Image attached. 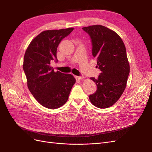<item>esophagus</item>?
<instances>
[{
    "mask_svg": "<svg viewBox=\"0 0 152 152\" xmlns=\"http://www.w3.org/2000/svg\"><path fill=\"white\" fill-rule=\"evenodd\" d=\"M84 78V76H77V79H79V80H82V79H83Z\"/></svg>",
    "mask_w": 152,
    "mask_h": 152,
    "instance_id": "1",
    "label": "esophagus"
}]
</instances>
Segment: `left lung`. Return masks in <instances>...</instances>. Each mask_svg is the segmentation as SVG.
Instances as JSON below:
<instances>
[{
	"mask_svg": "<svg viewBox=\"0 0 152 152\" xmlns=\"http://www.w3.org/2000/svg\"><path fill=\"white\" fill-rule=\"evenodd\" d=\"M82 29L90 36L92 54L101 70L98 79L91 77L97 90L89 95L90 102L96 107L107 108L117 102L126 89L130 67L125 45L117 33L104 26Z\"/></svg>",
	"mask_w": 152,
	"mask_h": 152,
	"instance_id": "obj_1",
	"label": "left lung"
}]
</instances>
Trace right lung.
<instances>
[{
    "instance_id": "1",
    "label": "right lung",
    "mask_w": 152,
    "mask_h": 152,
    "mask_svg": "<svg viewBox=\"0 0 152 152\" xmlns=\"http://www.w3.org/2000/svg\"><path fill=\"white\" fill-rule=\"evenodd\" d=\"M73 28L45 30L32 40L25 54L23 70L30 93L44 107L56 109L67 102L75 79L71 74L55 72L50 61H58L57 48Z\"/></svg>"
}]
</instances>
